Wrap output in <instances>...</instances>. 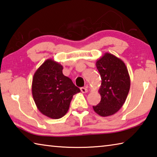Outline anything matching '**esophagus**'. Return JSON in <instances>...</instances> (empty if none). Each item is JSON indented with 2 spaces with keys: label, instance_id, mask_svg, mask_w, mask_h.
Segmentation results:
<instances>
[{
  "label": "esophagus",
  "instance_id": "obj_1",
  "mask_svg": "<svg viewBox=\"0 0 157 157\" xmlns=\"http://www.w3.org/2000/svg\"><path fill=\"white\" fill-rule=\"evenodd\" d=\"M80 91H81L82 93H83V94H85V93L87 92V89H86V88H84V87H81Z\"/></svg>",
  "mask_w": 157,
  "mask_h": 157
}]
</instances>
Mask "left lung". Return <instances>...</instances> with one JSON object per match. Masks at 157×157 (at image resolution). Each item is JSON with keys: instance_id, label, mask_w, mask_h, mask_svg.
<instances>
[{"instance_id": "8db88e82", "label": "left lung", "mask_w": 157, "mask_h": 157, "mask_svg": "<svg viewBox=\"0 0 157 157\" xmlns=\"http://www.w3.org/2000/svg\"><path fill=\"white\" fill-rule=\"evenodd\" d=\"M97 69L101 78L100 103L93 106L100 116L113 115L123 107L130 89V77L123 60L106 52L97 60Z\"/></svg>"}]
</instances>
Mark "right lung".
<instances>
[{
  "instance_id": "add662e5",
  "label": "right lung",
  "mask_w": 157,
  "mask_h": 157,
  "mask_svg": "<svg viewBox=\"0 0 157 157\" xmlns=\"http://www.w3.org/2000/svg\"><path fill=\"white\" fill-rule=\"evenodd\" d=\"M63 66L48 59L34 73L32 94L37 109L48 118L59 119L68 111L73 95L80 89L63 75Z\"/></svg>"
}]
</instances>
